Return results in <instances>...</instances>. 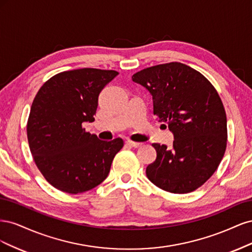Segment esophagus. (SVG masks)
I'll return each mask as SVG.
<instances>
[{
  "label": "esophagus",
  "instance_id": "1",
  "mask_svg": "<svg viewBox=\"0 0 252 252\" xmlns=\"http://www.w3.org/2000/svg\"><path fill=\"white\" fill-rule=\"evenodd\" d=\"M127 144L130 145L131 147H134V148H139V147H141L142 145H143L142 143H136V142H133V141H130V140L127 141Z\"/></svg>",
  "mask_w": 252,
  "mask_h": 252
}]
</instances>
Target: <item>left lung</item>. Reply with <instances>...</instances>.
<instances>
[{
  "instance_id": "obj_1",
  "label": "left lung",
  "mask_w": 252,
  "mask_h": 252,
  "mask_svg": "<svg viewBox=\"0 0 252 252\" xmlns=\"http://www.w3.org/2000/svg\"><path fill=\"white\" fill-rule=\"evenodd\" d=\"M152 95L154 114L168 124L172 148L152 144L156 161L146 175L165 191L188 193L215 173L227 145V119L212 84L193 68L179 62L152 66L132 75Z\"/></svg>"
}]
</instances>
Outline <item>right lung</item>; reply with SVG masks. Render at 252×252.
Returning a JSON list of instances; mask_svg holds the SVG:
<instances>
[{
	"mask_svg": "<svg viewBox=\"0 0 252 252\" xmlns=\"http://www.w3.org/2000/svg\"><path fill=\"white\" fill-rule=\"evenodd\" d=\"M119 74L82 68L53 75L37 91L27 122V138L37 168L49 184L77 194L107 178L121 138L102 141L85 131L94 122L98 94Z\"/></svg>",
	"mask_w": 252,
	"mask_h": 252,
	"instance_id": "obj_1",
	"label": "right lung"
}]
</instances>
